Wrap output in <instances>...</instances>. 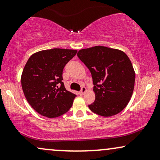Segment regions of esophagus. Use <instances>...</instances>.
I'll return each mask as SVG.
<instances>
[{
  "label": "esophagus",
  "mask_w": 160,
  "mask_h": 160,
  "mask_svg": "<svg viewBox=\"0 0 160 160\" xmlns=\"http://www.w3.org/2000/svg\"><path fill=\"white\" fill-rule=\"evenodd\" d=\"M86 92V87L85 86H82V87L81 88V90L80 91V95H82L84 94V93H85Z\"/></svg>",
  "instance_id": "34e87169"
}]
</instances>
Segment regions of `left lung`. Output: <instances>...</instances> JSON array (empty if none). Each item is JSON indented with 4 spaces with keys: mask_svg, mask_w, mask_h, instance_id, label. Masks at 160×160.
Returning <instances> with one entry per match:
<instances>
[{
    "mask_svg": "<svg viewBox=\"0 0 160 160\" xmlns=\"http://www.w3.org/2000/svg\"><path fill=\"white\" fill-rule=\"evenodd\" d=\"M78 56L90 71L95 102L89 105L93 113L112 117L127 106L135 86V73L124 52L102 46L79 50Z\"/></svg>",
    "mask_w": 160,
    "mask_h": 160,
    "instance_id": "left-lung-1",
    "label": "left lung"
}]
</instances>
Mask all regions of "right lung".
I'll return each mask as SVG.
<instances>
[{
  "instance_id": "add662e5",
  "label": "right lung",
  "mask_w": 160,
  "mask_h": 160,
  "mask_svg": "<svg viewBox=\"0 0 160 160\" xmlns=\"http://www.w3.org/2000/svg\"><path fill=\"white\" fill-rule=\"evenodd\" d=\"M78 51L51 49L30 56L21 77L22 90L34 111L48 118H55L69 111L76 95L65 89L62 71Z\"/></svg>"
}]
</instances>
